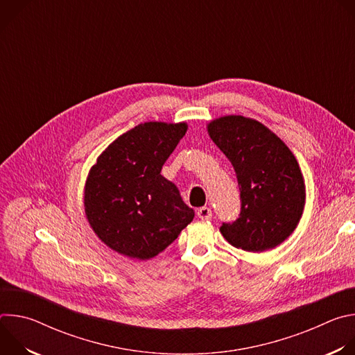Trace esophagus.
I'll list each match as a JSON object with an SVG mask.
<instances>
[{
	"mask_svg": "<svg viewBox=\"0 0 355 355\" xmlns=\"http://www.w3.org/2000/svg\"><path fill=\"white\" fill-rule=\"evenodd\" d=\"M198 218L202 220H209L212 218V211L208 207H202L198 209Z\"/></svg>",
	"mask_w": 355,
	"mask_h": 355,
	"instance_id": "esophagus-1",
	"label": "esophagus"
}]
</instances>
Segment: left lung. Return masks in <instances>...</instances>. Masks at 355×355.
<instances>
[{
  "label": "left lung",
  "instance_id": "1",
  "mask_svg": "<svg viewBox=\"0 0 355 355\" xmlns=\"http://www.w3.org/2000/svg\"><path fill=\"white\" fill-rule=\"evenodd\" d=\"M214 143L232 163L241 212L220 233L236 248H275L296 229L305 208V182L289 147L261 122L226 115L208 123Z\"/></svg>",
  "mask_w": 355,
  "mask_h": 355
}]
</instances>
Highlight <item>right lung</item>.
Instances as JSON below:
<instances>
[{"label": "right lung", "mask_w": 355, "mask_h": 355, "mask_svg": "<svg viewBox=\"0 0 355 355\" xmlns=\"http://www.w3.org/2000/svg\"><path fill=\"white\" fill-rule=\"evenodd\" d=\"M185 122H144L115 139L91 167L84 187L87 220L111 250L150 260L166 250L195 212L160 173L184 137Z\"/></svg>", "instance_id": "right-lung-1"}]
</instances>
